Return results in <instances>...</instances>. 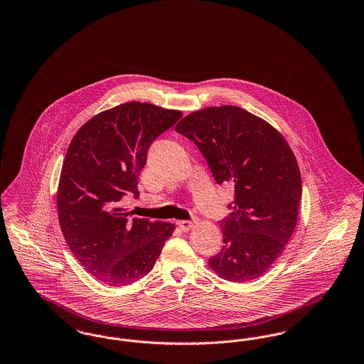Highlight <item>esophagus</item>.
Instances as JSON below:
<instances>
[{
	"label": "esophagus",
	"instance_id": "1",
	"mask_svg": "<svg viewBox=\"0 0 364 364\" xmlns=\"http://www.w3.org/2000/svg\"><path fill=\"white\" fill-rule=\"evenodd\" d=\"M195 220L193 221H177V225L178 228L181 229V230H184V232H188L192 226L195 225Z\"/></svg>",
	"mask_w": 364,
	"mask_h": 364
}]
</instances>
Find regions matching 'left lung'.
Instances as JSON below:
<instances>
[{
  "instance_id": "8db88e82",
  "label": "left lung",
  "mask_w": 364,
  "mask_h": 364,
  "mask_svg": "<svg viewBox=\"0 0 364 364\" xmlns=\"http://www.w3.org/2000/svg\"><path fill=\"white\" fill-rule=\"evenodd\" d=\"M174 129L198 146L218 184L235 187V211L220 224L224 245L208 266L232 282L259 278L297 223L301 176L292 149L273 125L232 105L193 112Z\"/></svg>"
}]
</instances>
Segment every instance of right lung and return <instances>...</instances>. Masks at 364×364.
<instances>
[{
	"label": "right lung",
	"instance_id": "1",
	"mask_svg": "<svg viewBox=\"0 0 364 364\" xmlns=\"http://www.w3.org/2000/svg\"><path fill=\"white\" fill-rule=\"evenodd\" d=\"M181 116L125 102L95 114L70 140L57 188L58 223L75 258L106 285H128L150 273L176 229L171 223L128 220L119 202L128 192L138 196L150 144Z\"/></svg>",
	"mask_w": 364,
	"mask_h": 364
}]
</instances>
